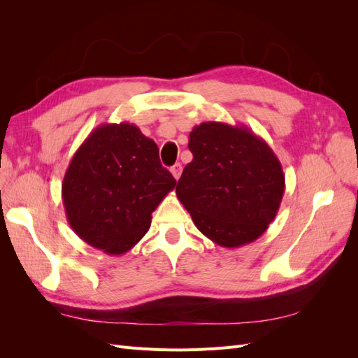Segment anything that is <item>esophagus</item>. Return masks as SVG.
I'll return each mask as SVG.
<instances>
[{
    "instance_id": "1",
    "label": "esophagus",
    "mask_w": 358,
    "mask_h": 358,
    "mask_svg": "<svg viewBox=\"0 0 358 358\" xmlns=\"http://www.w3.org/2000/svg\"><path fill=\"white\" fill-rule=\"evenodd\" d=\"M171 175H173V178H175L176 180L180 178V175H182V164H180V162H176V164L175 166H173L171 167Z\"/></svg>"
}]
</instances>
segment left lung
Here are the masks:
<instances>
[{"mask_svg":"<svg viewBox=\"0 0 358 358\" xmlns=\"http://www.w3.org/2000/svg\"><path fill=\"white\" fill-rule=\"evenodd\" d=\"M192 161L176 196L197 229L222 248L257 241L284 197L282 166L262 137L245 125L201 122L189 133Z\"/></svg>","mask_w":358,"mask_h":358,"instance_id":"left-lung-1","label":"left lung"}]
</instances>
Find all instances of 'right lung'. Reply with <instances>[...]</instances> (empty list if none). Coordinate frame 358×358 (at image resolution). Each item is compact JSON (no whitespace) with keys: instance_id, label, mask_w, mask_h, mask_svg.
I'll list each match as a JSON object with an SVG mask.
<instances>
[{"instance_id":"obj_1","label":"right lung","mask_w":358,"mask_h":358,"mask_svg":"<svg viewBox=\"0 0 358 358\" xmlns=\"http://www.w3.org/2000/svg\"><path fill=\"white\" fill-rule=\"evenodd\" d=\"M175 187L152 138L134 124H103L73 155L62 203L83 242L122 255L148 233L152 212Z\"/></svg>"}]
</instances>
